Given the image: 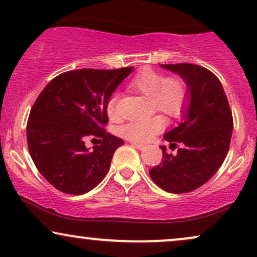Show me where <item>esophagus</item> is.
<instances>
[{"instance_id": "esophagus-1", "label": "esophagus", "mask_w": 257, "mask_h": 257, "mask_svg": "<svg viewBox=\"0 0 257 257\" xmlns=\"http://www.w3.org/2000/svg\"><path fill=\"white\" fill-rule=\"evenodd\" d=\"M132 146H134L135 149H138V150H143L144 147H145L144 144H139V143H132Z\"/></svg>"}]
</instances>
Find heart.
Returning a JSON list of instances; mask_svg holds the SVG:
<instances>
[{
    "label": "heart",
    "mask_w": 257,
    "mask_h": 257,
    "mask_svg": "<svg viewBox=\"0 0 257 257\" xmlns=\"http://www.w3.org/2000/svg\"><path fill=\"white\" fill-rule=\"evenodd\" d=\"M131 88L150 98L152 107L167 117H178L184 108L187 89L180 77H164V75L146 69L135 76L131 82ZM107 113L110 117L116 114V98L107 102ZM164 120L159 116L135 119L120 126V134L133 141L146 143L163 129Z\"/></svg>",
    "instance_id": "b5f03b06"
}]
</instances>
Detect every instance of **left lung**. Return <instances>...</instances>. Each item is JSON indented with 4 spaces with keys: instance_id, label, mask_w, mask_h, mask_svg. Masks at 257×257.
<instances>
[{
    "instance_id": "1",
    "label": "left lung",
    "mask_w": 257,
    "mask_h": 257,
    "mask_svg": "<svg viewBox=\"0 0 257 257\" xmlns=\"http://www.w3.org/2000/svg\"><path fill=\"white\" fill-rule=\"evenodd\" d=\"M176 73L187 87L180 123L164 134L170 147L181 144L176 155L161 146L162 163L150 176L170 193L191 192L208 182L219 170L229 149L233 132L232 112L219 78L193 64L161 65Z\"/></svg>"
}]
</instances>
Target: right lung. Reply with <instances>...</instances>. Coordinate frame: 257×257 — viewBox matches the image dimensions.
Listing matches in <instances>:
<instances>
[{
	"label": "right lung",
	"mask_w": 257,
	"mask_h": 257,
	"mask_svg": "<svg viewBox=\"0 0 257 257\" xmlns=\"http://www.w3.org/2000/svg\"><path fill=\"white\" fill-rule=\"evenodd\" d=\"M134 67L82 69L52 79L38 95L28 120V146L38 172L69 194L93 190L110 169L114 151L124 144L101 125L108 122L107 102ZM101 137L88 149L85 136Z\"/></svg>",
	"instance_id": "add662e5"
}]
</instances>
